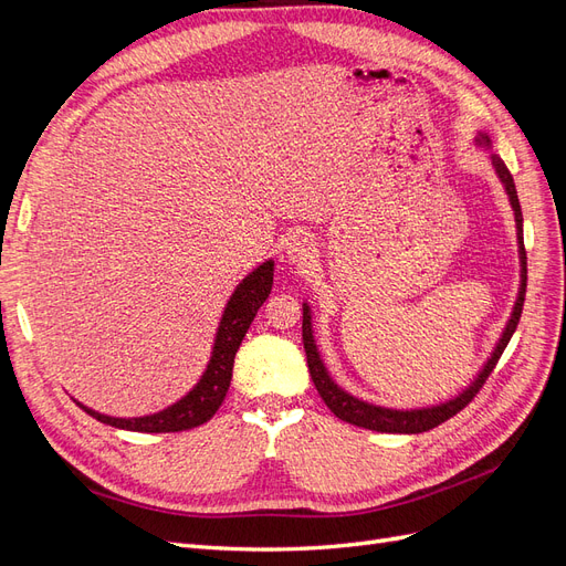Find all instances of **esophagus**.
<instances>
[{"instance_id": "obj_1", "label": "esophagus", "mask_w": 566, "mask_h": 566, "mask_svg": "<svg viewBox=\"0 0 566 566\" xmlns=\"http://www.w3.org/2000/svg\"><path fill=\"white\" fill-rule=\"evenodd\" d=\"M316 248H314V241L306 233H297L287 241L285 245V256L293 264H306L314 256Z\"/></svg>"}]
</instances>
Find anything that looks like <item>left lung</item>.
Instances as JSON below:
<instances>
[{
    "label": "left lung",
    "instance_id": "8db88e82",
    "mask_svg": "<svg viewBox=\"0 0 566 566\" xmlns=\"http://www.w3.org/2000/svg\"><path fill=\"white\" fill-rule=\"evenodd\" d=\"M474 144L479 148L489 150V160L495 169V175H499L505 193L510 198L512 205V212H515V224H517V245H520V290H517V300L515 306H512V314L505 323L503 335L501 339L495 342V347L491 352V356L486 358V364L482 366V370L476 373V378L462 389L458 391L455 397L434 403V406H422V408H387V406H378V403H370L354 397V394L342 389L333 378L328 368H325L321 352L316 347V339H314V325H312V306L310 304H302V339H304V352H306V364H310V373H312V380L321 394V399L325 401L333 413L345 420L349 424L356 427H364V430H373V432H389V434H420L432 430V427L447 422L449 418H453L458 410L465 408L472 399L474 394L482 389V385L486 382V378L491 375V370L499 364V358L503 354V349L507 347V342L512 337V333L517 331V323L522 316V306H524V295H526V252H524V231H522V208H520V198H517V188L515 181H512L510 169L505 167V163L495 156L491 150V139L489 134H476Z\"/></svg>",
    "mask_w": 566,
    "mask_h": 566
}]
</instances>
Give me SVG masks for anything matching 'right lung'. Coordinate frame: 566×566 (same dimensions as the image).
Masks as SVG:
<instances>
[{
	"instance_id": "obj_1",
	"label": "right lung",
	"mask_w": 566,
	"mask_h": 566,
	"mask_svg": "<svg viewBox=\"0 0 566 566\" xmlns=\"http://www.w3.org/2000/svg\"><path fill=\"white\" fill-rule=\"evenodd\" d=\"M273 285V260L262 262L256 269H252L248 276L235 285L233 295L229 297L224 314L219 318L214 345L210 352V361L205 366L200 380L193 385L191 391H186L179 401L167 406L158 413L139 416V418H113L106 413H98L94 408H87L80 403V408L87 410L92 418L98 422H106L117 430L129 432H184L193 430V427L208 422L224 401L231 373H233V358L238 347L254 321L260 306L271 295Z\"/></svg>"
}]
</instances>
